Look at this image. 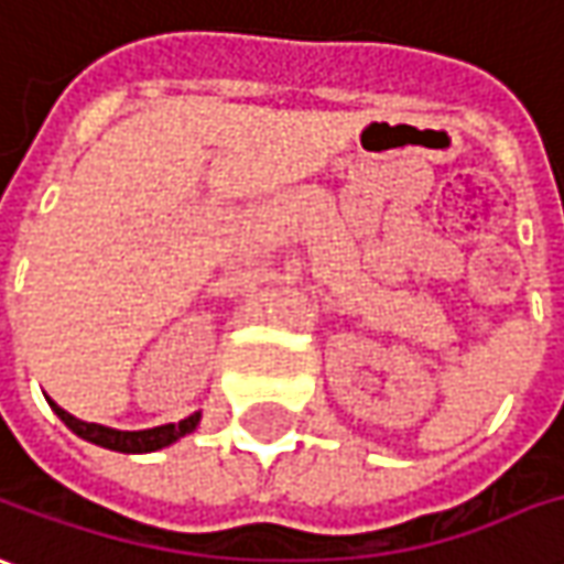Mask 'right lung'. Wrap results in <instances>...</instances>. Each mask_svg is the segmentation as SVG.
Returning <instances> with one entry per match:
<instances>
[{"instance_id":"add662e5","label":"right lung","mask_w":564,"mask_h":564,"mask_svg":"<svg viewBox=\"0 0 564 564\" xmlns=\"http://www.w3.org/2000/svg\"><path fill=\"white\" fill-rule=\"evenodd\" d=\"M52 411L67 423V429H73L79 438H86L91 444H101V447H110V451H120V454H148V451H160V447H170L172 442L185 438L187 432H194L197 423H200V413H191L182 423H166V426L156 429H141V432H120V429L98 426V423H86V420H76L73 413H67L64 408H57L55 401L48 398Z\"/></svg>"}]
</instances>
